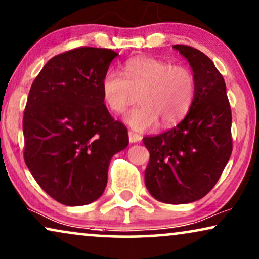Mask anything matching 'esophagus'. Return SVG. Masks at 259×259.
<instances>
[{"instance_id": "1", "label": "esophagus", "mask_w": 259, "mask_h": 259, "mask_svg": "<svg viewBox=\"0 0 259 259\" xmlns=\"http://www.w3.org/2000/svg\"><path fill=\"white\" fill-rule=\"evenodd\" d=\"M127 135H129L130 143H137V142H140L141 140H142V136L139 135V134L134 133V132H129V133H127Z\"/></svg>"}]
</instances>
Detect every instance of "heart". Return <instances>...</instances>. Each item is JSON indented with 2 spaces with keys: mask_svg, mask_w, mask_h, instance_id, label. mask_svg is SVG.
Here are the masks:
<instances>
[{
  "mask_svg": "<svg viewBox=\"0 0 259 259\" xmlns=\"http://www.w3.org/2000/svg\"><path fill=\"white\" fill-rule=\"evenodd\" d=\"M105 105L115 113H123L140 94L139 108L124 116V123L136 132L174 125L191 108L195 94L192 72L185 66L149 57L126 61L123 75L108 72L101 82Z\"/></svg>",
  "mask_w": 259,
  "mask_h": 259,
  "instance_id": "1",
  "label": "heart"
}]
</instances>
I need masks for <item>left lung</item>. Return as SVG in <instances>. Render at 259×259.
<instances>
[{
    "instance_id": "8db88e82",
    "label": "left lung",
    "mask_w": 259,
    "mask_h": 259,
    "mask_svg": "<svg viewBox=\"0 0 259 259\" xmlns=\"http://www.w3.org/2000/svg\"><path fill=\"white\" fill-rule=\"evenodd\" d=\"M192 67L195 94L177 126L144 137L150 153L144 173L147 189L165 204H189L204 198L219 180L232 153V115L223 75L207 55L174 45Z\"/></svg>"
}]
</instances>
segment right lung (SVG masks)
<instances>
[{
    "label": "right lung",
    "instance_id": "obj_1",
    "mask_svg": "<svg viewBox=\"0 0 259 259\" xmlns=\"http://www.w3.org/2000/svg\"><path fill=\"white\" fill-rule=\"evenodd\" d=\"M117 55L95 47L55 55L30 88L25 162L40 187L63 205L101 198L110 161L129 144L126 127L112 118L102 97V79Z\"/></svg>",
    "mask_w": 259,
    "mask_h": 259
}]
</instances>
